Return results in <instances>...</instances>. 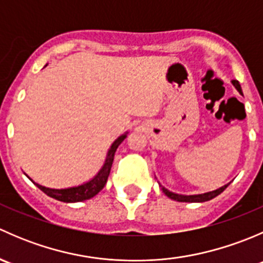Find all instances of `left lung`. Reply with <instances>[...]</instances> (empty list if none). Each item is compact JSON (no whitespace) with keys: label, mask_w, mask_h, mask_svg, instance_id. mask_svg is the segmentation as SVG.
<instances>
[{"label":"left lung","mask_w":263,"mask_h":263,"mask_svg":"<svg viewBox=\"0 0 263 263\" xmlns=\"http://www.w3.org/2000/svg\"><path fill=\"white\" fill-rule=\"evenodd\" d=\"M232 84L234 85L235 89H237L238 91L242 94V87H240L239 82H238L237 80H233ZM159 185H160L161 190H163V192L165 193L169 198H172V200H174V201H178V202H205V201H210V200H213L214 197H216V196H219L220 193H221L222 191H224L225 188L229 185V183L225 185H222V187L217 188V190L211 191V192L200 193V195H190V196L178 195V193H174V192H171V191H168L166 188H164L161 184H159Z\"/></svg>","instance_id":"obj_1"}]
</instances>
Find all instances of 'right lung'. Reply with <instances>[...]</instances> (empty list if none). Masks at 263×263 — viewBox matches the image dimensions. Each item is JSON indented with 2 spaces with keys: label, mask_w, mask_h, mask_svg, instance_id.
<instances>
[{
  "label": "right lung",
  "mask_w": 263,
  "mask_h": 263,
  "mask_svg": "<svg viewBox=\"0 0 263 263\" xmlns=\"http://www.w3.org/2000/svg\"><path fill=\"white\" fill-rule=\"evenodd\" d=\"M127 137V132L122 136H119L112 144L109 150H108L107 158H105L104 164H103L102 169L98 172L97 176L92 179H90L89 182L84 183V184L76 185V187H70V188H62V190H54V188H48L44 187V185L38 184V183L33 182V179H30L36 187L41 191H43L47 196L49 197L55 198L58 201H62V202H80V201L89 200V198L94 197L95 195L100 192V191L104 188L105 183L108 181V177H109L110 168H112L113 159H115V154L117 147L121 145V142L123 141Z\"/></svg>",
  "instance_id": "1"
}]
</instances>
